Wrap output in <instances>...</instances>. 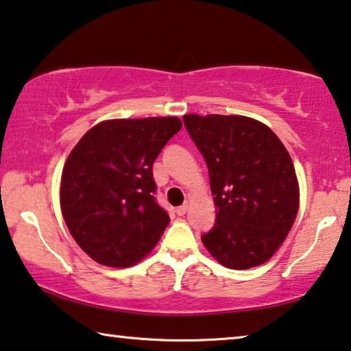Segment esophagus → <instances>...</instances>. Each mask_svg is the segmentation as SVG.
Instances as JSON below:
<instances>
[{"label": "esophagus", "mask_w": 351, "mask_h": 351, "mask_svg": "<svg viewBox=\"0 0 351 351\" xmlns=\"http://www.w3.org/2000/svg\"><path fill=\"white\" fill-rule=\"evenodd\" d=\"M187 209H189V204L184 203L182 206H180V208H176V214L180 215V217H182V215L187 213Z\"/></svg>", "instance_id": "34e87169"}]
</instances>
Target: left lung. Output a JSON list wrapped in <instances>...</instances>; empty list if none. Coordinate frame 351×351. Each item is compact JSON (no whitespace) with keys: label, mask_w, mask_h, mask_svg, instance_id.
I'll use <instances>...</instances> for the list:
<instances>
[{"label":"left lung","mask_w":351,"mask_h":351,"mask_svg":"<svg viewBox=\"0 0 351 351\" xmlns=\"http://www.w3.org/2000/svg\"><path fill=\"white\" fill-rule=\"evenodd\" d=\"M203 154L215 223L202 236L221 265L245 270L275 254L295 221L300 203L292 159L261 121L242 115L182 117Z\"/></svg>","instance_id":"obj_1"}]
</instances>
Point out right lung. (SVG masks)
<instances>
[{"label": "right lung", "mask_w": 351, "mask_h": 351, "mask_svg": "<svg viewBox=\"0 0 351 351\" xmlns=\"http://www.w3.org/2000/svg\"><path fill=\"white\" fill-rule=\"evenodd\" d=\"M181 126L178 117L106 120L71 149L60 209L70 234L98 264L134 265L162 236L170 217L154 198L153 164Z\"/></svg>", "instance_id": "add662e5"}]
</instances>
